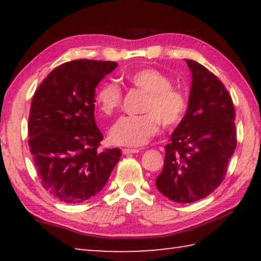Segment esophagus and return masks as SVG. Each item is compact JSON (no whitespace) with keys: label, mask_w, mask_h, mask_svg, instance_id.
I'll return each instance as SVG.
<instances>
[{"label":"esophagus","mask_w":261,"mask_h":261,"mask_svg":"<svg viewBox=\"0 0 261 261\" xmlns=\"http://www.w3.org/2000/svg\"><path fill=\"white\" fill-rule=\"evenodd\" d=\"M122 152H123V154H134V153H138L139 149L138 148H123Z\"/></svg>","instance_id":"esophagus-1"}]
</instances>
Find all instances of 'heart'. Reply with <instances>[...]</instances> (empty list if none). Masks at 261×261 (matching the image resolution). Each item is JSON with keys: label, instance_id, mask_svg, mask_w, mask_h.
<instances>
[{"label": "heart", "instance_id": "obj_1", "mask_svg": "<svg viewBox=\"0 0 261 261\" xmlns=\"http://www.w3.org/2000/svg\"><path fill=\"white\" fill-rule=\"evenodd\" d=\"M126 81L146 94L138 116L121 117L109 131V139L120 146H140L159 131L160 122L166 129L179 124L188 109V98L183 91L173 86L171 79L155 68L136 70ZM121 88L106 83L95 95V105L106 116H113L122 106Z\"/></svg>", "mask_w": 261, "mask_h": 261}]
</instances>
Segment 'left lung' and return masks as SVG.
Wrapping results in <instances>:
<instances>
[{"mask_svg":"<svg viewBox=\"0 0 261 261\" xmlns=\"http://www.w3.org/2000/svg\"><path fill=\"white\" fill-rule=\"evenodd\" d=\"M187 114L167 144L159 191L180 204L200 200L226 177L237 138L235 107L223 83L196 61Z\"/></svg>","mask_w":261,"mask_h":261,"instance_id":"obj_1","label":"left lung"}]
</instances>
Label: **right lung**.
Wrapping results in <instances>:
<instances>
[{
	"label": "right lung",
	"mask_w": 261,
	"mask_h": 261,
	"mask_svg": "<svg viewBox=\"0 0 261 261\" xmlns=\"http://www.w3.org/2000/svg\"><path fill=\"white\" fill-rule=\"evenodd\" d=\"M116 62L76 60L55 68L31 102L29 147L46 191L60 201L81 204L107 183L122 155L100 151L103 136L94 120L98 83Z\"/></svg>",
	"instance_id": "add662e5"
}]
</instances>
